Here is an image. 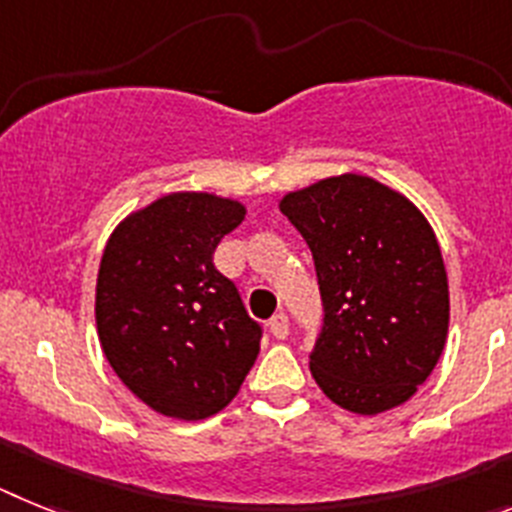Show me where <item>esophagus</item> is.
<instances>
[{"mask_svg":"<svg viewBox=\"0 0 512 512\" xmlns=\"http://www.w3.org/2000/svg\"><path fill=\"white\" fill-rule=\"evenodd\" d=\"M268 327H270V335H273L275 340H286L288 337V317L283 314V311H278V314L270 319Z\"/></svg>","mask_w":512,"mask_h":512,"instance_id":"obj_1","label":"esophagus"}]
</instances>
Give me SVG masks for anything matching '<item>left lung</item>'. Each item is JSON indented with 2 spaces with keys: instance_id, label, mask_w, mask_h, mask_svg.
I'll return each mask as SVG.
<instances>
[{
  "instance_id": "8db88e82",
  "label": "left lung",
  "mask_w": 512,
  "mask_h": 512,
  "mask_svg": "<svg viewBox=\"0 0 512 512\" xmlns=\"http://www.w3.org/2000/svg\"><path fill=\"white\" fill-rule=\"evenodd\" d=\"M309 244L324 324L311 376L342 410L379 415L425 384L448 335V275L420 208L366 175L324 177L281 198Z\"/></svg>"
}]
</instances>
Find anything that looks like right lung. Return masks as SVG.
Listing matches in <instances>:
<instances>
[{
	"mask_svg": "<svg viewBox=\"0 0 512 512\" xmlns=\"http://www.w3.org/2000/svg\"><path fill=\"white\" fill-rule=\"evenodd\" d=\"M247 208L213 193H170L110 234L95 288L102 353L159 415L206 420L237 397L262 330L213 250Z\"/></svg>",
	"mask_w": 512,
	"mask_h": 512,
	"instance_id": "add662e5",
	"label": "right lung"
}]
</instances>
